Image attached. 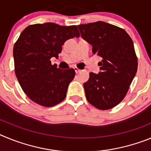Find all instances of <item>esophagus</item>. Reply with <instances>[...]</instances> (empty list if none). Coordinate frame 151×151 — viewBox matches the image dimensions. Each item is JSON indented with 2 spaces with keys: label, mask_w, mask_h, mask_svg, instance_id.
<instances>
[{
  "label": "esophagus",
  "mask_w": 151,
  "mask_h": 151,
  "mask_svg": "<svg viewBox=\"0 0 151 151\" xmlns=\"http://www.w3.org/2000/svg\"><path fill=\"white\" fill-rule=\"evenodd\" d=\"M74 69H75V72H76V73H80V72L82 71L81 69H78V68H77V67H74Z\"/></svg>",
  "instance_id": "34e87169"
}]
</instances>
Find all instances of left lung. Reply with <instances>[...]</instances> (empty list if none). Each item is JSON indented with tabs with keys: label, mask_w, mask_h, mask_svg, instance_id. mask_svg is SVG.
Listing matches in <instances>:
<instances>
[{
	"label": "left lung",
	"mask_w": 151,
	"mask_h": 151,
	"mask_svg": "<svg viewBox=\"0 0 151 151\" xmlns=\"http://www.w3.org/2000/svg\"><path fill=\"white\" fill-rule=\"evenodd\" d=\"M78 28L82 38L92 45L93 54L102 57L101 72L89 73L84 83L86 98L99 110L111 109L124 99L137 73L132 40L124 29L102 21Z\"/></svg>",
	"instance_id": "left-lung-1"
}]
</instances>
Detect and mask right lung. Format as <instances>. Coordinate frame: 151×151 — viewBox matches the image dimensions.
Returning <instances> with one entry per match:
<instances>
[{
  "instance_id": "add662e5",
  "label": "right lung",
  "mask_w": 151,
  "mask_h": 151,
  "mask_svg": "<svg viewBox=\"0 0 151 151\" xmlns=\"http://www.w3.org/2000/svg\"><path fill=\"white\" fill-rule=\"evenodd\" d=\"M79 37L76 26L54 23L30 25L24 29L13 47L15 73L21 88L35 103L53 106L65 99L76 72L52 65L58 58L64 42Z\"/></svg>"
}]
</instances>
